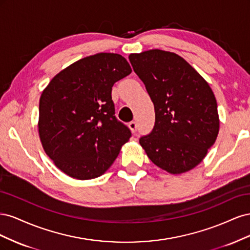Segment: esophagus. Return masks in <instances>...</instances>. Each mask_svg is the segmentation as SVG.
<instances>
[{"mask_svg":"<svg viewBox=\"0 0 250 250\" xmlns=\"http://www.w3.org/2000/svg\"><path fill=\"white\" fill-rule=\"evenodd\" d=\"M128 126H129V128H130V130H131V132L132 133H135L137 132V128H138V125H137V123L134 122V121H131V122L128 124Z\"/></svg>","mask_w":250,"mask_h":250,"instance_id":"obj_1","label":"esophagus"}]
</instances>
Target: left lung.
I'll return each instance as SVG.
<instances>
[{
  "label": "left lung",
  "instance_id": "obj_1",
  "mask_svg": "<svg viewBox=\"0 0 250 250\" xmlns=\"http://www.w3.org/2000/svg\"><path fill=\"white\" fill-rule=\"evenodd\" d=\"M133 71L154 104L152 131L140 139L154 165L171 174L195 168L219 132L217 101L208 83L175 53L149 50L129 55Z\"/></svg>",
  "mask_w": 250,
  "mask_h": 250
}]
</instances>
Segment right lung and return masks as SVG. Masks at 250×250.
<instances>
[{"instance_id": "right-lung-1", "label": "right lung", "mask_w": 250, "mask_h": 250, "mask_svg": "<svg viewBox=\"0 0 250 250\" xmlns=\"http://www.w3.org/2000/svg\"><path fill=\"white\" fill-rule=\"evenodd\" d=\"M131 73L115 53L82 58L58 73L40 100L39 132L56 167L73 178L99 177L131 131L116 118L111 88Z\"/></svg>"}]
</instances>
